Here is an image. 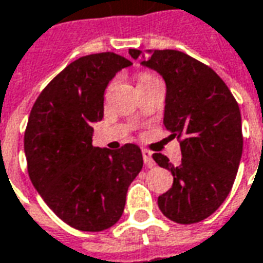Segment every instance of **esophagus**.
Listing matches in <instances>:
<instances>
[{"label": "esophagus", "mask_w": 263, "mask_h": 263, "mask_svg": "<svg viewBox=\"0 0 263 263\" xmlns=\"http://www.w3.org/2000/svg\"><path fill=\"white\" fill-rule=\"evenodd\" d=\"M142 156H143V162H145V165L148 166V167H152L155 166V162L152 159V152L148 151V149H142Z\"/></svg>", "instance_id": "obj_1"}]
</instances>
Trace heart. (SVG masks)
<instances>
[{"mask_svg":"<svg viewBox=\"0 0 263 263\" xmlns=\"http://www.w3.org/2000/svg\"><path fill=\"white\" fill-rule=\"evenodd\" d=\"M158 80V76L154 74L152 71H141L139 76H138V81H139V84H146V83H151V81Z\"/></svg>","mask_w":263,"mask_h":263,"instance_id":"heart-1","label":"heart"}]
</instances>
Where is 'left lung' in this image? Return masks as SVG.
Returning a JSON list of instances; mask_svg holds the SVG:
<instances>
[{"instance_id": "left-lung-1", "label": "left lung", "mask_w": 263, "mask_h": 263, "mask_svg": "<svg viewBox=\"0 0 263 263\" xmlns=\"http://www.w3.org/2000/svg\"><path fill=\"white\" fill-rule=\"evenodd\" d=\"M129 54L146 56L142 65L165 79L163 124L182 151L179 166L152 155L173 175V186L158 205L175 222H200L224 203L237 176L243 142L237 100L214 70L183 52L129 49Z\"/></svg>"}]
</instances>
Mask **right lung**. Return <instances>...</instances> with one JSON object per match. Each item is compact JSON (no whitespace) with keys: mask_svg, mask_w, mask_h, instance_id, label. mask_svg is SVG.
<instances>
[{"mask_svg":"<svg viewBox=\"0 0 263 263\" xmlns=\"http://www.w3.org/2000/svg\"><path fill=\"white\" fill-rule=\"evenodd\" d=\"M131 65L112 52L79 58L43 88L29 114L24 148L32 184L60 220L80 231L114 226L142 171L138 145L109 151L91 139L109 80Z\"/></svg>","mask_w":263,"mask_h":263,"instance_id":"1","label":"right lung"}]
</instances>
